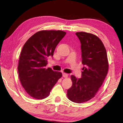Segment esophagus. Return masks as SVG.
Here are the masks:
<instances>
[{
  "instance_id": "obj_1",
  "label": "esophagus",
  "mask_w": 123,
  "mask_h": 123,
  "mask_svg": "<svg viewBox=\"0 0 123 123\" xmlns=\"http://www.w3.org/2000/svg\"><path fill=\"white\" fill-rule=\"evenodd\" d=\"M62 75H63V77H64V78H67V77L68 76V74L63 73V74H62Z\"/></svg>"
}]
</instances>
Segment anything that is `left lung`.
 Returning a JSON list of instances; mask_svg holds the SVG:
<instances>
[{
	"label": "left lung",
	"instance_id": "obj_1",
	"mask_svg": "<svg viewBox=\"0 0 123 123\" xmlns=\"http://www.w3.org/2000/svg\"><path fill=\"white\" fill-rule=\"evenodd\" d=\"M80 41L82 68L81 78L71 75L73 84L67 90V97L76 103L92 99L98 92L109 70L106 50L98 37L86 32H76Z\"/></svg>",
	"mask_w": 123,
	"mask_h": 123
}]
</instances>
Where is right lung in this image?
I'll return each mask as SVG.
<instances>
[{
    "label": "right lung",
    "instance_id": "right-lung-1",
    "mask_svg": "<svg viewBox=\"0 0 123 123\" xmlns=\"http://www.w3.org/2000/svg\"><path fill=\"white\" fill-rule=\"evenodd\" d=\"M61 30H41L29 38L23 47L18 66L20 82L27 94L36 99L49 96L62 76L60 72L45 68L48 57L53 56L56 47L65 36Z\"/></svg>",
    "mask_w": 123,
    "mask_h": 123
}]
</instances>
